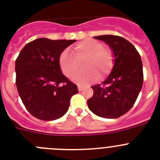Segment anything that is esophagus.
Here are the masks:
<instances>
[{
  "label": "esophagus",
  "instance_id": "obj_1",
  "mask_svg": "<svg viewBox=\"0 0 160 160\" xmlns=\"http://www.w3.org/2000/svg\"><path fill=\"white\" fill-rule=\"evenodd\" d=\"M78 89L79 91H82V90H83V87H82V86L78 85Z\"/></svg>",
  "mask_w": 160,
  "mask_h": 160
}]
</instances>
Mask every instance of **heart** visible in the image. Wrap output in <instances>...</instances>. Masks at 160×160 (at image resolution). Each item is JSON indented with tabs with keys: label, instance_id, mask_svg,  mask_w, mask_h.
I'll use <instances>...</instances> for the list:
<instances>
[{
	"label": "heart",
	"instance_id": "b5f03b06",
	"mask_svg": "<svg viewBox=\"0 0 160 160\" xmlns=\"http://www.w3.org/2000/svg\"><path fill=\"white\" fill-rule=\"evenodd\" d=\"M72 53L75 59L69 50H64L61 53L59 65L65 75L70 78L73 75L72 80L78 84H88L97 78L98 74L100 78H103L114 66L113 52L94 39H87L78 43L72 48ZM80 63H83L85 69L77 73Z\"/></svg>",
	"mask_w": 160,
	"mask_h": 160
}]
</instances>
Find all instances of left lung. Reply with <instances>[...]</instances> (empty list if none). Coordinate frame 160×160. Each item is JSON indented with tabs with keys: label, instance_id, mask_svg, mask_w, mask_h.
Returning a JSON list of instances; mask_svg holds the SVG:
<instances>
[{
	"label": "left lung",
	"instance_id": "1",
	"mask_svg": "<svg viewBox=\"0 0 160 160\" xmlns=\"http://www.w3.org/2000/svg\"><path fill=\"white\" fill-rule=\"evenodd\" d=\"M107 43L114 54V66L102 84L93 86L94 94L87 101L89 109L102 118L122 116L134 106L143 83L140 55L125 38L114 35L94 37Z\"/></svg>",
	"mask_w": 160,
	"mask_h": 160
}]
</instances>
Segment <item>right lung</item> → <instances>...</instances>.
<instances>
[{
  "label": "right lung",
  "instance_id": "1",
  "mask_svg": "<svg viewBox=\"0 0 160 160\" xmlns=\"http://www.w3.org/2000/svg\"><path fill=\"white\" fill-rule=\"evenodd\" d=\"M76 40L38 38L21 50L15 62L18 94L32 116L45 121L62 117L78 87L62 74L59 58Z\"/></svg>",
  "mask_w": 160,
  "mask_h": 160
}]
</instances>
